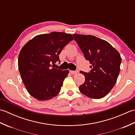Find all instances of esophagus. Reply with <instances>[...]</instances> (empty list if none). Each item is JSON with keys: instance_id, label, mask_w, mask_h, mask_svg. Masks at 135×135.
<instances>
[{"instance_id": "esophagus-1", "label": "esophagus", "mask_w": 135, "mask_h": 135, "mask_svg": "<svg viewBox=\"0 0 135 135\" xmlns=\"http://www.w3.org/2000/svg\"><path fill=\"white\" fill-rule=\"evenodd\" d=\"M70 73L73 74V75H75L78 73V71H70Z\"/></svg>"}]
</instances>
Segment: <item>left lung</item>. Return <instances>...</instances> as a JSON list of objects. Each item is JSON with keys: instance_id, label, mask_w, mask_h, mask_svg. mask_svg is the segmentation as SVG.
Here are the masks:
<instances>
[{"instance_id": "left-lung-1", "label": "left lung", "mask_w": 135, "mask_h": 135, "mask_svg": "<svg viewBox=\"0 0 135 135\" xmlns=\"http://www.w3.org/2000/svg\"><path fill=\"white\" fill-rule=\"evenodd\" d=\"M74 39L91 65L90 73L81 71L85 82L79 87L81 92L92 99H101L115 85L120 71L121 57L107 41L93 35L73 34Z\"/></svg>"}]
</instances>
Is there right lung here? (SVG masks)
<instances>
[{"instance_id": "1", "label": "right lung", "mask_w": 135, "mask_h": 135, "mask_svg": "<svg viewBox=\"0 0 135 135\" xmlns=\"http://www.w3.org/2000/svg\"><path fill=\"white\" fill-rule=\"evenodd\" d=\"M74 39L65 32H52L35 36L19 53L18 69L28 92L41 101L56 97L61 90L69 70L51 68L59 60L62 49Z\"/></svg>"}]
</instances>
